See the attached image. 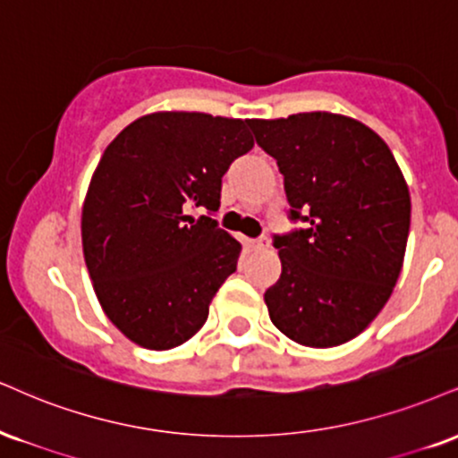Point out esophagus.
<instances>
[{"mask_svg":"<svg viewBox=\"0 0 458 458\" xmlns=\"http://www.w3.org/2000/svg\"><path fill=\"white\" fill-rule=\"evenodd\" d=\"M250 247H251V250H256V251L267 250L268 239H267V236H262V239H253V241H250Z\"/></svg>","mask_w":458,"mask_h":458,"instance_id":"1","label":"esophagus"}]
</instances>
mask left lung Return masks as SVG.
I'll list each match as a JSON object with an SVG mask.
<instances>
[{
  "label": "left lung",
  "mask_w": 458,
  "mask_h": 458,
  "mask_svg": "<svg viewBox=\"0 0 458 458\" xmlns=\"http://www.w3.org/2000/svg\"><path fill=\"white\" fill-rule=\"evenodd\" d=\"M277 159L290 217L305 230L275 236L282 275L264 292L271 322L307 348L360 335L386 305L403 267L410 190L371 128L335 113L247 121Z\"/></svg>",
  "instance_id": "8db88e82"
}]
</instances>
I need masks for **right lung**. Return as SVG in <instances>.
I'll use <instances>...</instances> for the list:
<instances>
[{
	"label": "right lung",
	"instance_id": "add662e5",
	"mask_svg": "<svg viewBox=\"0 0 458 458\" xmlns=\"http://www.w3.org/2000/svg\"><path fill=\"white\" fill-rule=\"evenodd\" d=\"M251 147L247 121L185 110L145 114L106 147L82 202V253L131 344L170 350L205 327L241 243L190 211H217L222 176Z\"/></svg>",
	"mask_w": 458,
	"mask_h": 458
}]
</instances>
